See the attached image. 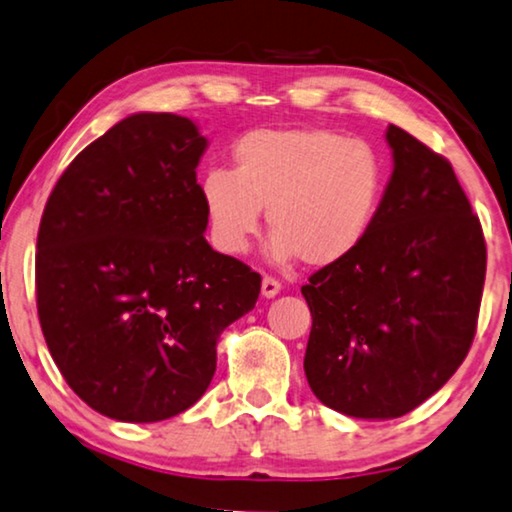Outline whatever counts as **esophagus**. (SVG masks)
<instances>
[{
    "label": "esophagus",
    "mask_w": 512,
    "mask_h": 512,
    "mask_svg": "<svg viewBox=\"0 0 512 512\" xmlns=\"http://www.w3.org/2000/svg\"><path fill=\"white\" fill-rule=\"evenodd\" d=\"M278 292H280V283H278V280L271 278V276H264V278H262V297L271 299V297H276Z\"/></svg>",
    "instance_id": "34e87169"
}]
</instances>
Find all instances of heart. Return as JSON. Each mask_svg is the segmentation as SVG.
<instances>
[{
    "label": "heart",
    "instance_id": "1",
    "mask_svg": "<svg viewBox=\"0 0 512 512\" xmlns=\"http://www.w3.org/2000/svg\"><path fill=\"white\" fill-rule=\"evenodd\" d=\"M234 171L208 169L199 194L215 248L246 253L262 211L276 262L329 266L355 253L385 187L380 155L334 129H257L234 146Z\"/></svg>",
    "mask_w": 512,
    "mask_h": 512
}]
</instances>
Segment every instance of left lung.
I'll return each instance as SVG.
<instances>
[{
    "label": "left lung",
    "instance_id": "8db88e82",
    "mask_svg": "<svg viewBox=\"0 0 512 512\" xmlns=\"http://www.w3.org/2000/svg\"><path fill=\"white\" fill-rule=\"evenodd\" d=\"M394 171L369 234L301 287L311 308L304 371L350 417L390 420L459 369L478 325L487 246L452 164L387 127Z\"/></svg>",
    "mask_w": 512,
    "mask_h": 512
}]
</instances>
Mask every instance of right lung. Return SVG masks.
Segmentation results:
<instances>
[{
    "instance_id": "obj_1",
    "label": "right lung",
    "mask_w": 512,
    "mask_h": 512,
    "mask_svg": "<svg viewBox=\"0 0 512 512\" xmlns=\"http://www.w3.org/2000/svg\"><path fill=\"white\" fill-rule=\"evenodd\" d=\"M190 118L134 113L64 169L37 236V311L67 385L120 422L183 413L262 278L204 239Z\"/></svg>"
}]
</instances>
